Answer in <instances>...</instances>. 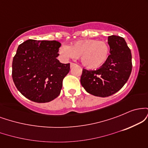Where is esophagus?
Segmentation results:
<instances>
[{"mask_svg":"<svg viewBox=\"0 0 148 148\" xmlns=\"http://www.w3.org/2000/svg\"><path fill=\"white\" fill-rule=\"evenodd\" d=\"M75 65H76V64L74 63V62H71V63H70V67H71V68L74 67Z\"/></svg>","mask_w":148,"mask_h":148,"instance_id":"1","label":"esophagus"}]
</instances>
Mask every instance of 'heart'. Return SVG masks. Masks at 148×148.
<instances>
[{"instance_id":"heart-1","label":"heart","mask_w":148,"mask_h":148,"mask_svg":"<svg viewBox=\"0 0 148 148\" xmlns=\"http://www.w3.org/2000/svg\"><path fill=\"white\" fill-rule=\"evenodd\" d=\"M110 48L106 42L97 40H84L74 42L72 45H62L58 53L63 59L80 57L84 67L97 69L106 62L109 55Z\"/></svg>"}]
</instances>
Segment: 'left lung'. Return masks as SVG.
I'll return each instance as SVG.
<instances>
[{"label": "left lung", "instance_id": "8db88e82", "mask_svg": "<svg viewBox=\"0 0 148 148\" xmlns=\"http://www.w3.org/2000/svg\"><path fill=\"white\" fill-rule=\"evenodd\" d=\"M110 55L96 70L83 69L81 84L90 94L106 97L123 87L132 72V53L125 39L116 35L108 37Z\"/></svg>", "mask_w": 148, "mask_h": 148}]
</instances>
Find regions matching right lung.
<instances>
[{
    "label": "right lung",
    "instance_id": "obj_1",
    "mask_svg": "<svg viewBox=\"0 0 148 148\" xmlns=\"http://www.w3.org/2000/svg\"><path fill=\"white\" fill-rule=\"evenodd\" d=\"M61 44L28 40L18 47L12 61V79L18 90L37 103L49 102L60 95L70 64L57 59Z\"/></svg>",
    "mask_w": 148,
    "mask_h": 148
}]
</instances>
